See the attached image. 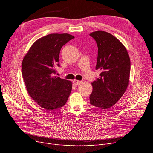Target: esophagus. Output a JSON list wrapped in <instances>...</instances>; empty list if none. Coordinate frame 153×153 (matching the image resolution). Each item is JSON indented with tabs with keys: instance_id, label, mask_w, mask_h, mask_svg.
Wrapping results in <instances>:
<instances>
[{
	"instance_id": "esophagus-1",
	"label": "esophagus",
	"mask_w": 153,
	"mask_h": 153,
	"mask_svg": "<svg viewBox=\"0 0 153 153\" xmlns=\"http://www.w3.org/2000/svg\"><path fill=\"white\" fill-rule=\"evenodd\" d=\"M82 83V81L80 80H75L73 81V84H75V85H80Z\"/></svg>"
}]
</instances>
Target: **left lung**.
I'll return each instance as SVG.
<instances>
[{
	"mask_svg": "<svg viewBox=\"0 0 153 153\" xmlns=\"http://www.w3.org/2000/svg\"><path fill=\"white\" fill-rule=\"evenodd\" d=\"M98 48L96 69L101 73L92 83L90 103L95 107L108 109L121 98L129 82L130 59L123 43L115 36L102 30L92 32Z\"/></svg>",
	"mask_w": 153,
	"mask_h": 153,
	"instance_id": "8db88e82",
	"label": "left lung"
}]
</instances>
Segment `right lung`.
Masks as SVG:
<instances>
[{
  "label": "right lung",
  "instance_id": "right-lung-1",
  "mask_svg": "<svg viewBox=\"0 0 153 153\" xmlns=\"http://www.w3.org/2000/svg\"><path fill=\"white\" fill-rule=\"evenodd\" d=\"M75 37L69 34H50L33 43L22 61V73L27 92L45 110L60 108L66 104L72 82L53 76L59 66L60 51Z\"/></svg>",
  "mask_w": 153,
  "mask_h": 153
}]
</instances>
